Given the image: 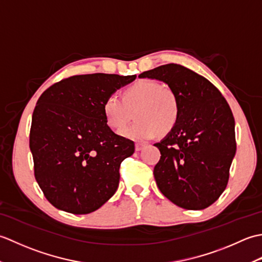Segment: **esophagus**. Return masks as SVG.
Returning a JSON list of instances; mask_svg holds the SVG:
<instances>
[{
	"label": "esophagus",
	"mask_w": 262,
	"mask_h": 262,
	"mask_svg": "<svg viewBox=\"0 0 262 262\" xmlns=\"http://www.w3.org/2000/svg\"><path fill=\"white\" fill-rule=\"evenodd\" d=\"M144 147H145V144H142V143H136L135 144V148H136L137 152L141 151V149H143Z\"/></svg>",
	"instance_id": "obj_1"
}]
</instances>
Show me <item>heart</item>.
I'll use <instances>...</instances> for the list:
<instances>
[{
	"mask_svg": "<svg viewBox=\"0 0 262 262\" xmlns=\"http://www.w3.org/2000/svg\"><path fill=\"white\" fill-rule=\"evenodd\" d=\"M102 110L105 122L114 130H120L134 113L137 120L122 129L120 135L141 142L151 140L158 134H169L179 119L177 97L153 80H141L128 86L122 99L110 94L104 100Z\"/></svg>",
	"mask_w": 262,
	"mask_h": 262,
	"instance_id": "1",
	"label": "heart"
}]
</instances>
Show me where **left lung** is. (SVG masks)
Listing matches in <instances>:
<instances>
[{
    "instance_id": "left-lung-1",
    "label": "left lung",
    "mask_w": 262,
    "mask_h": 262,
    "mask_svg": "<svg viewBox=\"0 0 262 262\" xmlns=\"http://www.w3.org/2000/svg\"><path fill=\"white\" fill-rule=\"evenodd\" d=\"M138 77L164 82L179 102L177 125L154 144L161 152L153 172L160 191L181 208H207L225 190L236 151L229 103L214 84L185 66L166 64Z\"/></svg>"
}]
</instances>
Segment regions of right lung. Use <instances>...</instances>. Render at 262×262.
Segmentation results:
<instances>
[{
	"label": "right lung",
	"mask_w": 262,
	"mask_h": 262,
	"mask_svg": "<svg viewBox=\"0 0 262 262\" xmlns=\"http://www.w3.org/2000/svg\"><path fill=\"white\" fill-rule=\"evenodd\" d=\"M136 75L85 74L48 88L32 114L30 151L35 177L47 200L68 213L89 214L119 185V166L134 142L115 134L102 105Z\"/></svg>",
	"instance_id": "obj_1"
}]
</instances>
